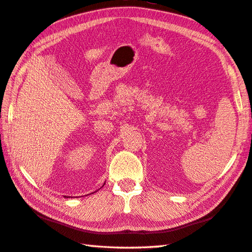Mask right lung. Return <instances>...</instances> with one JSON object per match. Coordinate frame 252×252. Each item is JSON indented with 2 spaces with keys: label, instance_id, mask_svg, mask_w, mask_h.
<instances>
[{
  "label": "right lung",
  "instance_id": "1",
  "mask_svg": "<svg viewBox=\"0 0 252 252\" xmlns=\"http://www.w3.org/2000/svg\"><path fill=\"white\" fill-rule=\"evenodd\" d=\"M66 198H70V196H66Z\"/></svg>",
  "mask_w": 252,
  "mask_h": 252
}]
</instances>
